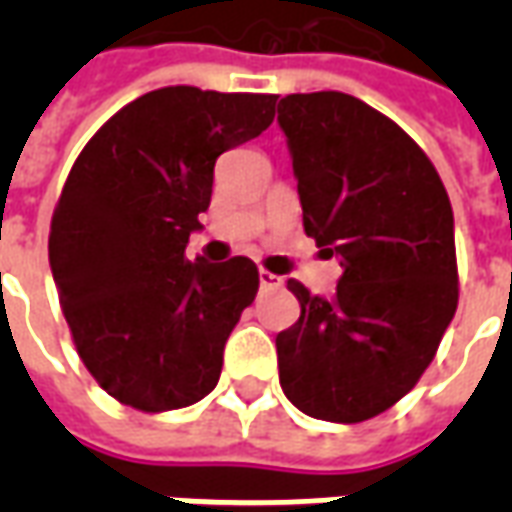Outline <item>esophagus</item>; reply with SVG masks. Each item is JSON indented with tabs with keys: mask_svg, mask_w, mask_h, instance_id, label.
Masks as SVG:
<instances>
[{
	"mask_svg": "<svg viewBox=\"0 0 512 512\" xmlns=\"http://www.w3.org/2000/svg\"><path fill=\"white\" fill-rule=\"evenodd\" d=\"M282 285V277H277V274H271V271H260V288L263 290H271V288H279Z\"/></svg>",
	"mask_w": 512,
	"mask_h": 512,
	"instance_id": "obj_1",
	"label": "esophagus"
}]
</instances>
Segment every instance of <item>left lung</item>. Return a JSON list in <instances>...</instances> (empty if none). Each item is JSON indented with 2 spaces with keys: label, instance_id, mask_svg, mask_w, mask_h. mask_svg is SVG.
Masks as SVG:
<instances>
[{
  "label": "left lung",
  "instance_id": "left-lung-1",
  "mask_svg": "<svg viewBox=\"0 0 512 512\" xmlns=\"http://www.w3.org/2000/svg\"><path fill=\"white\" fill-rule=\"evenodd\" d=\"M277 120L304 233L343 266L332 299L288 282L301 315L277 334L279 384L310 417L365 422L414 389L455 315L450 197L422 147L354 95H285Z\"/></svg>",
  "mask_w": 512,
  "mask_h": 512
}]
</instances>
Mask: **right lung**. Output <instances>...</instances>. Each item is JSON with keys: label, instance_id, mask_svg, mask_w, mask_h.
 I'll use <instances>...</instances> for the list:
<instances>
[{"label": "right lung", "instance_id": "right-lung-1", "mask_svg": "<svg viewBox=\"0 0 512 512\" xmlns=\"http://www.w3.org/2000/svg\"><path fill=\"white\" fill-rule=\"evenodd\" d=\"M277 95L161 87L106 120L51 216L49 263L84 367L147 414L197 403L255 301L257 266L186 260L224 150L274 120Z\"/></svg>", "mask_w": 512, "mask_h": 512}]
</instances>
